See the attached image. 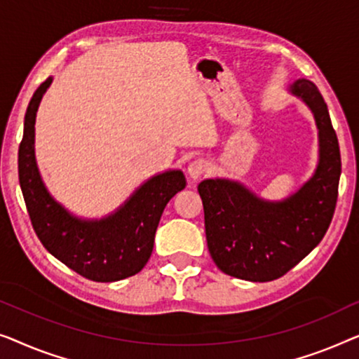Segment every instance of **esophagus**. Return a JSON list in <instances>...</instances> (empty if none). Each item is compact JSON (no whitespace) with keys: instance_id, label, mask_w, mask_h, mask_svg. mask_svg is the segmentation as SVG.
<instances>
[{"instance_id":"esophagus-1","label":"esophagus","mask_w":359,"mask_h":359,"mask_svg":"<svg viewBox=\"0 0 359 359\" xmlns=\"http://www.w3.org/2000/svg\"><path fill=\"white\" fill-rule=\"evenodd\" d=\"M206 170H208V163H206L205 159H195L191 161L189 164V168H187V174H189V177L191 180H196L200 179L201 175H203Z\"/></svg>"}]
</instances>
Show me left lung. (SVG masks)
<instances>
[{
    "label": "left lung",
    "instance_id": "1",
    "mask_svg": "<svg viewBox=\"0 0 359 359\" xmlns=\"http://www.w3.org/2000/svg\"><path fill=\"white\" fill-rule=\"evenodd\" d=\"M287 93L309 107L319 131V161L311 179L280 201L231 179L198 185L211 259L241 280L264 283L290 271L322 241L335 211L341 159L329 109L309 79H296Z\"/></svg>",
    "mask_w": 359,
    "mask_h": 359
}]
</instances>
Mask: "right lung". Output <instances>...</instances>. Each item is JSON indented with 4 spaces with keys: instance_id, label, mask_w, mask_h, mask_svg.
Listing matches in <instances>:
<instances>
[{
    "instance_id": "add662e5",
    "label": "right lung",
    "mask_w": 359,
    "mask_h": 359,
    "mask_svg": "<svg viewBox=\"0 0 359 359\" xmlns=\"http://www.w3.org/2000/svg\"><path fill=\"white\" fill-rule=\"evenodd\" d=\"M52 81V76L43 81L30 99L19 146V184L34 231L55 259L84 278L100 283L128 278L148 264L161 216L169 200L185 189V175L180 169L153 175L104 218L73 215L50 195L35 159V117Z\"/></svg>"
}]
</instances>
